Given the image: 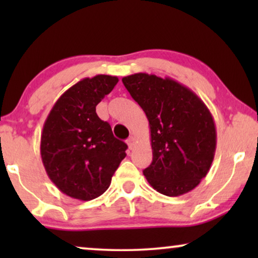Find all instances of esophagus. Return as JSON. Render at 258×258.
I'll use <instances>...</instances> for the list:
<instances>
[{
	"mask_svg": "<svg viewBox=\"0 0 258 258\" xmlns=\"http://www.w3.org/2000/svg\"><path fill=\"white\" fill-rule=\"evenodd\" d=\"M126 144H128L129 149H133L134 144H135V137H134V136H130L129 139L126 140Z\"/></svg>",
	"mask_w": 258,
	"mask_h": 258,
	"instance_id": "1",
	"label": "esophagus"
}]
</instances>
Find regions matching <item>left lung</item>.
<instances>
[{
	"label": "left lung",
	"instance_id": "8db88e82",
	"mask_svg": "<svg viewBox=\"0 0 258 258\" xmlns=\"http://www.w3.org/2000/svg\"><path fill=\"white\" fill-rule=\"evenodd\" d=\"M122 82L149 121L153 162L143 170L147 181L165 196L191 191L209 172L216 150L210 110L170 77L137 73Z\"/></svg>",
	"mask_w": 258,
	"mask_h": 258
}]
</instances>
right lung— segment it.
<instances>
[{
  "mask_svg": "<svg viewBox=\"0 0 258 258\" xmlns=\"http://www.w3.org/2000/svg\"><path fill=\"white\" fill-rule=\"evenodd\" d=\"M118 79L96 75L64 91L51 108L41 134V157L51 182L67 196L90 201L109 188L128 146L116 139L96 105Z\"/></svg>",
  "mask_w": 258,
  "mask_h": 258,
  "instance_id": "obj_1",
  "label": "right lung"
}]
</instances>
